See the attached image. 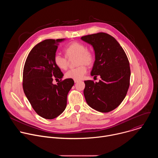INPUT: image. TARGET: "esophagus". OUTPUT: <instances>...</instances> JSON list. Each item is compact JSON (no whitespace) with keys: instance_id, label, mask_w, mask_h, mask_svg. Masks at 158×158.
Here are the masks:
<instances>
[{"instance_id":"1","label":"esophagus","mask_w":158,"mask_h":158,"mask_svg":"<svg viewBox=\"0 0 158 158\" xmlns=\"http://www.w3.org/2000/svg\"><path fill=\"white\" fill-rule=\"evenodd\" d=\"M79 82V81H77V80H74V82L75 83H77V82Z\"/></svg>"}]
</instances>
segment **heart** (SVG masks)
<instances>
[{
  "label": "heart",
  "mask_w": 158,
  "mask_h": 158,
  "mask_svg": "<svg viewBox=\"0 0 158 158\" xmlns=\"http://www.w3.org/2000/svg\"><path fill=\"white\" fill-rule=\"evenodd\" d=\"M65 53L68 59L76 56V64L79 65L76 68L67 71L65 74V77L67 79L77 81L83 79L87 72V68L84 64L90 65L94 62L93 54L86 49L84 44L78 42H73L69 44L65 49ZM54 62L58 68L61 70L66 69L68 65L67 59L59 53L54 55Z\"/></svg>",
  "instance_id": "obj_1"
}]
</instances>
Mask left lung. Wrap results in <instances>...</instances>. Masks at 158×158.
Wrapping results in <instances>:
<instances>
[{"label": "left lung", "mask_w": 158, "mask_h": 158, "mask_svg": "<svg viewBox=\"0 0 158 158\" xmlns=\"http://www.w3.org/2000/svg\"><path fill=\"white\" fill-rule=\"evenodd\" d=\"M81 39L91 45L94 51L91 75L101 79L98 82L84 81L85 101L99 112H110L123 102L129 87L131 70L127 56L119 42L108 34L99 32Z\"/></svg>", "instance_id": "1"}]
</instances>
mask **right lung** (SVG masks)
I'll return each instance as SVG.
<instances>
[{
    "instance_id": "1",
    "label": "right lung",
    "mask_w": 158,
    "mask_h": 158,
    "mask_svg": "<svg viewBox=\"0 0 158 158\" xmlns=\"http://www.w3.org/2000/svg\"><path fill=\"white\" fill-rule=\"evenodd\" d=\"M65 40L39 42L31 51L24 64L22 85L25 95L37 114L47 119H54L64 112L67 94L74 84L71 79L57 85L52 83L53 77L61 79L64 76L54 64V57L59 43Z\"/></svg>"
}]
</instances>
